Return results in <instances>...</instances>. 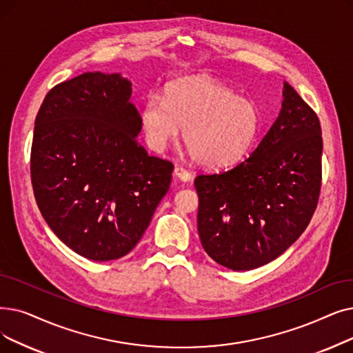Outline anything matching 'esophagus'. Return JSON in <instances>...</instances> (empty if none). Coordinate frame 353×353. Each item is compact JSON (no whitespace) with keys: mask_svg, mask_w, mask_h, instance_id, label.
<instances>
[{"mask_svg":"<svg viewBox=\"0 0 353 353\" xmlns=\"http://www.w3.org/2000/svg\"><path fill=\"white\" fill-rule=\"evenodd\" d=\"M174 176L181 181H190L192 180V174L186 170L185 167H181V165L174 167Z\"/></svg>","mask_w":353,"mask_h":353,"instance_id":"obj_1","label":"esophagus"}]
</instances>
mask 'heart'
<instances>
[{"label": "heart", "instance_id": "obj_1", "mask_svg": "<svg viewBox=\"0 0 353 353\" xmlns=\"http://www.w3.org/2000/svg\"><path fill=\"white\" fill-rule=\"evenodd\" d=\"M141 127L151 148L163 151L183 139L193 160L219 170L239 163L258 132L256 106L209 76L177 79L164 98L151 94L141 108Z\"/></svg>", "mask_w": 353, "mask_h": 353}]
</instances>
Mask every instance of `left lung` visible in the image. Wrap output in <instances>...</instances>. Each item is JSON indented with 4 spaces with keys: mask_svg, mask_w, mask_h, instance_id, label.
I'll return each instance as SVG.
<instances>
[{
    "mask_svg": "<svg viewBox=\"0 0 353 353\" xmlns=\"http://www.w3.org/2000/svg\"><path fill=\"white\" fill-rule=\"evenodd\" d=\"M320 122L290 83L281 110L251 156L194 179L197 231L218 264L248 271L279 258L307 228L321 186Z\"/></svg>",
    "mask_w": 353,
    "mask_h": 353,
    "instance_id": "8db88e82",
    "label": "left lung"
}]
</instances>
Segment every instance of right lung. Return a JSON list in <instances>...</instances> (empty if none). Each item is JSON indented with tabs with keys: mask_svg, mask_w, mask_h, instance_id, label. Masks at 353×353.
Returning <instances> with one entry per match:
<instances>
[{
	"mask_svg": "<svg viewBox=\"0 0 353 353\" xmlns=\"http://www.w3.org/2000/svg\"><path fill=\"white\" fill-rule=\"evenodd\" d=\"M121 73L56 85L34 122L32 185L56 236L92 261L127 255L170 189L174 165L137 140L140 112Z\"/></svg>",
	"mask_w": 353,
	"mask_h": 353,
	"instance_id": "1",
	"label": "right lung"
}]
</instances>
